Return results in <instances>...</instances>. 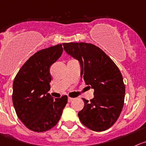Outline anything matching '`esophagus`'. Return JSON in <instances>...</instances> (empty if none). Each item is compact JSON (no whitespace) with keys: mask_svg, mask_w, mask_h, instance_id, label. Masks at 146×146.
I'll return each mask as SVG.
<instances>
[{"mask_svg":"<svg viewBox=\"0 0 146 146\" xmlns=\"http://www.w3.org/2000/svg\"><path fill=\"white\" fill-rule=\"evenodd\" d=\"M73 100H74V99H73V98L68 97V102L69 103H70V102H72Z\"/></svg>","mask_w":146,"mask_h":146,"instance_id":"obj_1","label":"esophagus"}]
</instances>
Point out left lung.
Segmentation results:
<instances>
[{"instance_id": "left-lung-1", "label": "left lung", "mask_w": 146, "mask_h": 146, "mask_svg": "<svg viewBox=\"0 0 146 146\" xmlns=\"http://www.w3.org/2000/svg\"><path fill=\"white\" fill-rule=\"evenodd\" d=\"M62 44L69 55L79 61L82 81L94 89V97L90 102L83 98L84 107L78 114L79 119L94 131L107 130L117 120L124 105L125 87L118 67L94 44Z\"/></svg>"}]
</instances>
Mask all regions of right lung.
<instances>
[{
    "label": "right lung",
    "mask_w": 146,
    "mask_h": 146,
    "mask_svg": "<svg viewBox=\"0 0 146 146\" xmlns=\"http://www.w3.org/2000/svg\"><path fill=\"white\" fill-rule=\"evenodd\" d=\"M62 44L43 49L23 65L13 84V107L27 128L44 132L57 125L68 102V96L53 99L48 93L52 80L50 66L61 56Z\"/></svg>",
    "instance_id": "1"
}]
</instances>
